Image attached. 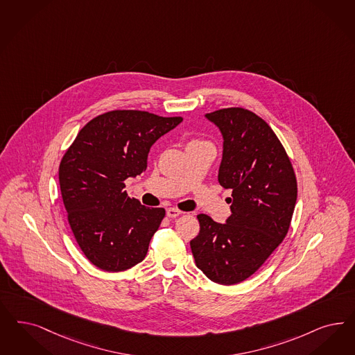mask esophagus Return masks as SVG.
<instances>
[{
  "label": "esophagus",
  "instance_id": "34e87169",
  "mask_svg": "<svg viewBox=\"0 0 355 355\" xmlns=\"http://www.w3.org/2000/svg\"><path fill=\"white\" fill-rule=\"evenodd\" d=\"M181 214H182V212H181L180 209H177V208H168V209H166V216L171 218V219L178 218Z\"/></svg>",
  "mask_w": 355,
  "mask_h": 355
}]
</instances>
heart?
I'll use <instances>...</instances> for the list:
<instances>
[{
	"instance_id": "1",
	"label": "heart",
	"mask_w": 355,
	"mask_h": 355,
	"mask_svg": "<svg viewBox=\"0 0 355 355\" xmlns=\"http://www.w3.org/2000/svg\"><path fill=\"white\" fill-rule=\"evenodd\" d=\"M199 143H205V141H200V140H193V141H190V143H189V146H190V144H199Z\"/></svg>"
}]
</instances>
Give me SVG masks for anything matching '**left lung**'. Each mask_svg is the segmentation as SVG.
<instances>
[{"mask_svg": "<svg viewBox=\"0 0 355 355\" xmlns=\"http://www.w3.org/2000/svg\"><path fill=\"white\" fill-rule=\"evenodd\" d=\"M223 136L218 180L232 189V215L219 224L200 214L190 241L198 269L219 284L254 274L288 232L297 184L290 159L269 124L241 107L205 115Z\"/></svg>", "mask_w": 355, "mask_h": 355, "instance_id": "obj_1", "label": "left lung"}]
</instances>
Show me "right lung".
Returning <instances> with one entry per match:
<instances>
[{
	"mask_svg": "<svg viewBox=\"0 0 355 355\" xmlns=\"http://www.w3.org/2000/svg\"><path fill=\"white\" fill-rule=\"evenodd\" d=\"M182 118L147 111L116 110L86 124L65 152L59 182L77 244L105 271H123L147 256L165 216L124 191V181L147 169L148 153Z\"/></svg>",
	"mask_w": 355,
	"mask_h": 355,
	"instance_id": "1",
	"label": "right lung"
}]
</instances>
